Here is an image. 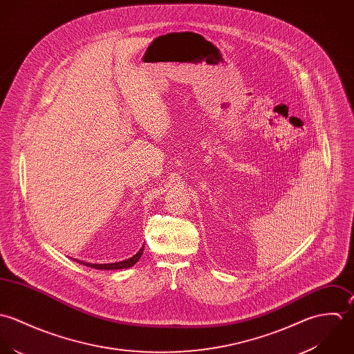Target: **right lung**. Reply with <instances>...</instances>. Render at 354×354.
Wrapping results in <instances>:
<instances>
[{
  "label": "right lung",
  "instance_id": "1",
  "mask_svg": "<svg viewBox=\"0 0 354 354\" xmlns=\"http://www.w3.org/2000/svg\"><path fill=\"white\" fill-rule=\"evenodd\" d=\"M143 248L142 246L140 249V252L137 254H134L133 257L124 260V261H119V263H111V264H90V263H84V261H79L76 260L77 263L86 266V267H91V268H95V270H123V268H130L133 267L140 259H141L142 253H143Z\"/></svg>",
  "mask_w": 354,
  "mask_h": 354
}]
</instances>
